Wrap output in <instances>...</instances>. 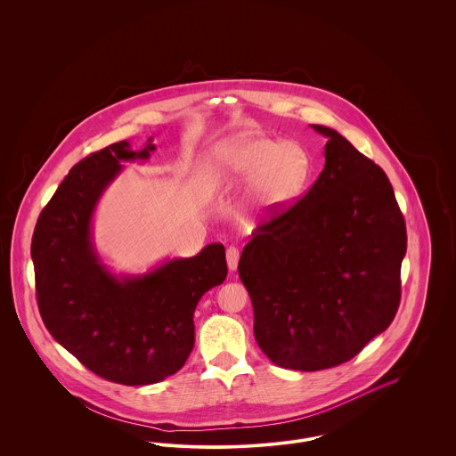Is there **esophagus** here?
Here are the masks:
<instances>
[{
	"label": "esophagus",
	"mask_w": 456,
	"mask_h": 456,
	"mask_svg": "<svg viewBox=\"0 0 456 456\" xmlns=\"http://www.w3.org/2000/svg\"><path fill=\"white\" fill-rule=\"evenodd\" d=\"M225 256H227V266H229V270H231V272H234V270H238V263H239V249H238V248H234V246H231V248H227V253H225Z\"/></svg>",
	"instance_id": "34e87169"
}]
</instances>
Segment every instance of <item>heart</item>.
I'll list each match as a JSON object with an SVG mask.
<instances>
[{"instance_id": "1", "label": "heart", "mask_w": 456, "mask_h": 456, "mask_svg": "<svg viewBox=\"0 0 456 456\" xmlns=\"http://www.w3.org/2000/svg\"><path fill=\"white\" fill-rule=\"evenodd\" d=\"M309 157L296 143L242 133L218 142L208 174L218 188L249 183L246 210L261 214L294 203L309 177Z\"/></svg>"}]
</instances>
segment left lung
I'll list each match as a JSON object with an SVG mask.
<instances>
[{"label":"left lung","mask_w":456,"mask_h":456,"mask_svg":"<svg viewBox=\"0 0 456 456\" xmlns=\"http://www.w3.org/2000/svg\"><path fill=\"white\" fill-rule=\"evenodd\" d=\"M325 169L289 207L266 210L239 260L255 337L277 366L335 368L390 326L402 296L405 220L390 179L338 131Z\"/></svg>","instance_id":"1"}]
</instances>
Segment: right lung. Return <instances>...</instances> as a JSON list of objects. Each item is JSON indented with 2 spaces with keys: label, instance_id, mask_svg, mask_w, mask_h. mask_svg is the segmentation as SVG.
I'll use <instances>...</instances> for the list:
<instances>
[{
  "label": "right lung",
  "instance_id": "1",
  "mask_svg": "<svg viewBox=\"0 0 456 456\" xmlns=\"http://www.w3.org/2000/svg\"><path fill=\"white\" fill-rule=\"evenodd\" d=\"M153 151L149 138L140 152L123 140L90 153L44 207L32 238L47 331L92 372L126 387L159 383L184 366L195 346L196 304L227 277L218 242L138 277H116L99 260L90 234L95 205L121 162Z\"/></svg>",
  "mask_w": 456,
  "mask_h": 456
}]
</instances>
